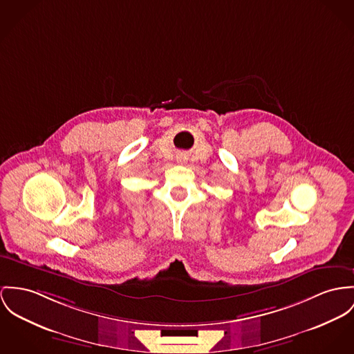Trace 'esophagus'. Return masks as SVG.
Returning a JSON list of instances; mask_svg holds the SVG:
<instances>
[{"mask_svg":"<svg viewBox=\"0 0 354 354\" xmlns=\"http://www.w3.org/2000/svg\"><path fill=\"white\" fill-rule=\"evenodd\" d=\"M178 162L185 163V162H186V158H185V156H179V158H178Z\"/></svg>","mask_w":354,"mask_h":354,"instance_id":"esophagus-1","label":"esophagus"}]
</instances>
